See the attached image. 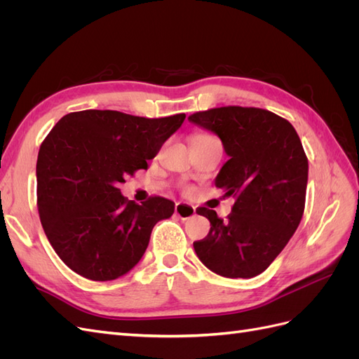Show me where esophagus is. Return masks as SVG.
<instances>
[{"label": "esophagus", "mask_w": 359, "mask_h": 359, "mask_svg": "<svg viewBox=\"0 0 359 359\" xmlns=\"http://www.w3.org/2000/svg\"><path fill=\"white\" fill-rule=\"evenodd\" d=\"M175 214L181 220H189L193 215H196V208L193 205L186 202H178L175 206Z\"/></svg>", "instance_id": "34e87169"}]
</instances>
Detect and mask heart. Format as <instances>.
Listing matches in <instances>:
<instances>
[{
    "label": "heart",
    "instance_id": "obj_1",
    "mask_svg": "<svg viewBox=\"0 0 359 359\" xmlns=\"http://www.w3.org/2000/svg\"><path fill=\"white\" fill-rule=\"evenodd\" d=\"M196 136H208V135H196Z\"/></svg>",
    "mask_w": 359,
    "mask_h": 359
}]
</instances>
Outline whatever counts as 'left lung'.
I'll return each instance as SVG.
<instances>
[{
	"instance_id": "obj_1",
	"label": "left lung",
	"mask_w": 359,
	"mask_h": 359,
	"mask_svg": "<svg viewBox=\"0 0 359 359\" xmlns=\"http://www.w3.org/2000/svg\"><path fill=\"white\" fill-rule=\"evenodd\" d=\"M189 121L220 137L229 156L215 187L236 198L223 222L198 208L211 229L193 243L201 262L227 278H252L273 264L302 219L309 160L293 126L259 107L224 106L196 112Z\"/></svg>"
}]
</instances>
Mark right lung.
<instances>
[{"label":"right lung","mask_w":359,"mask_h":359,"mask_svg":"<svg viewBox=\"0 0 359 359\" xmlns=\"http://www.w3.org/2000/svg\"><path fill=\"white\" fill-rule=\"evenodd\" d=\"M184 119L88 109L62 116L43 140L36 168L40 222L76 274L115 280L142 259L153 227L175 203L154 196L137 205L118 187L148 168Z\"/></svg>","instance_id":"1"}]
</instances>
